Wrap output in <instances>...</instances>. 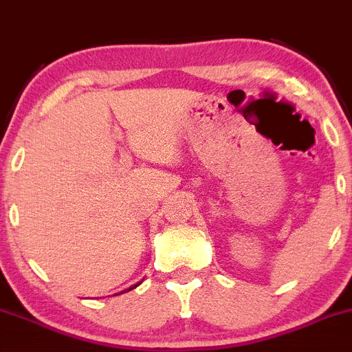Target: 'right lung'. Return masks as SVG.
<instances>
[{
	"label": "right lung",
	"instance_id": "obj_1",
	"mask_svg": "<svg viewBox=\"0 0 352 352\" xmlns=\"http://www.w3.org/2000/svg\"><path fill=\"white\" fill-rule=\"evenodd\" d=\"M137 285H139V283H137ZM137 285H134V286H131V288L129 289H125V292H131V289H134V288H137ZM124 293V292H122Z\"/></svg>",
	"mask_w": 352,
	"mask_h": 352
}]
</instances>
